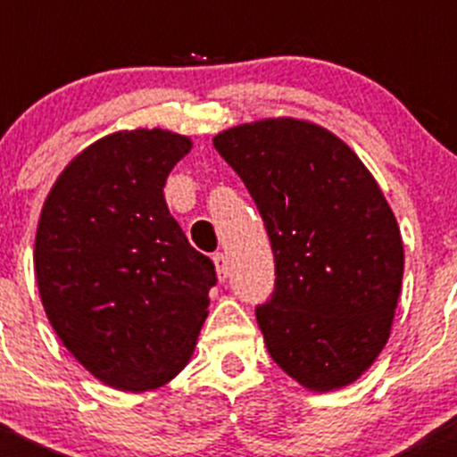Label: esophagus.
Listing matches in <instances>:
<instances>
[{
	"instance_id": "34e87169",
	"label": "esophagus",
	"mask_w": 457,
	"mask_h": 457,
	"mask_svg": "<svg viewBox=\"0 0 457 457\" xmlns=\"http://www.w3.org/2000/svg\"><path fill=\"white\" fill-rule=\"evenodd\" d=\"M214 265H216V274H219V280L228 278V261H225L223 252H216L214 256Z\"/></svg>"
}]
</instances>
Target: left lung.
Instances as JSON below:
<instances>
[{
    "label": "left lung",
    "instance_id": "left-lung-1",
    "mask_svg": "<svg viewBox=\"0 0 457 457\" xmlns=\"http://www.w3.org/2000/svg\"><path fill=\"white\" fill-rule=\"evenodd\" d=\"M214 147L274 252V292L256 305L267 352L307 389L349 385L385 347L403 285V238L376 179L338 137L298 119L229 128Z\"/></svg>",
    "mask_w": 457,
    "mask_h": 457
}]
</instances>
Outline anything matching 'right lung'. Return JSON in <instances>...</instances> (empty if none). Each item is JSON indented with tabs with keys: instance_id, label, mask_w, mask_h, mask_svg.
<instances>
[{
	"instance_id": "1",
	"label": "right lung",
	"mask_w": 457,
	"mask_h": 457,
	"mask_svg": "<svg viewBox=\"0 0 457 457\" xmlns=\"http://www.w3.org/2000/svg\"><path fill=\"white\" fill-rule=\"evenodd\" d=\"M190 147L159 128L104 137L72 159L41 210L35 274L46 314L68 352L114 389L172 380L207 316L214 262L163 199Z\"/></svg>"
}]
</instances>
